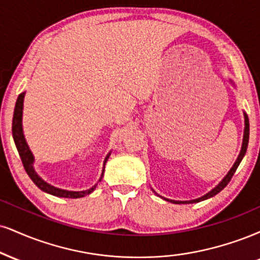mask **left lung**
Returning <instances> with one entry per match:
<instances>
[{
    "label": "left lung",
    "instance_id": "left-lung-1",
    "mask_svg": "<svg viewBox=\"0 0 260 260\" xmlns=\"http://www.w3.org/2000/svg\"><path fill=\"white\" fill-rule=\"evenodd\" d=\"M230 82L233 83V81L230 80ZM243 117H245V128H243V139H242V146H241L240 154H239V156H237L235 164L233 165V167H231L230 171L228 172L226 176H225L223 179H221V181H219V184H218V185H215L213 189L211 190V191H208L207 193H206V195L201 196V198L195 199V200H189V201H176V200L166 199V198H164V196H160V195H158V196H160L161 199L166 200V201H170L172 203H196V202H201V201H205V200H207V199L213 198V196L217 195L218 192H220L221 190H223L224 187L226 186L228 184H229V181L231 180V178H233L234 173H235V172H236L237 167H239V165L241 164V161H242L243 156H245L246 151H247V146H248V139H249V121H248V116H247L246 112H243ZM152 191H154V190H152Z\"/></svg>",
    "mask_w": 260,
    "mask_h": 260
}]
</instances>
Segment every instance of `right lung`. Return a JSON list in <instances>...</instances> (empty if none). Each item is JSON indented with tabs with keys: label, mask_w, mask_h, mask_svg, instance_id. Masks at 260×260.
<instances>
[{
	"label": "right lung",
	"mask_w": 260,
	"mask_h": 260,
	"mask_svg": "<svg viewBox=\"0 0 260 260\" xmlns=\"http://www.w3.org/2000/svg\"><path fill=\"white\" fill-rule=\"evenodd\" d=\"M24 96H25V92L20 93L19 96H18L17 103H15V108H14V114H13V122H12V134H13V139L15 143V146H17L18 152H19V156L21 158V162H23V166L26 171L27 176L30 177V179L36 184V186L39 189L42 190L47 193H51L53 196H58V198H65V199H80L83 198V196L89 195L90 192H93L95 190L96 185L100 180L103 179V176H104V170H105V164L108 161V158L110 157L111 151L109 152L108 155L105 156L104 164H103V171L102 174H100V178L98 180V183L95 185H93L92 187L87 190H82V191H71V190H64V189H59V187H55L51 185L49 183H47L46 180H43L37 172L35 171V167H34V162H35V157H34L32 152L27 145L26 139L24 137V132H23V108H24Z\"/></svg>",
	"instance_id": "right-lung-1"
}]
</instances>
